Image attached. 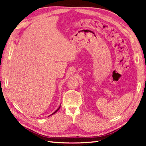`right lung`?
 <instances>
[{"label": "right lung", "instance_id": "obj_1", "mask_svg": "<svg viewBox=\"0 0 146 146\" xmlns=\"http://www.w3.org/2000/svg\"><path fill=\"white\" fill-rule=\"evenodd\" d=\"M60 107H58V109H57V110H56V111H54V113H52V115H54V113H56V112H57V111H58V110H59V109H60Z\"/></svg>", "mask_w": 146, "mask_h": 146}]
</instances>
